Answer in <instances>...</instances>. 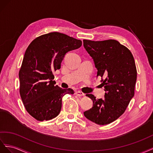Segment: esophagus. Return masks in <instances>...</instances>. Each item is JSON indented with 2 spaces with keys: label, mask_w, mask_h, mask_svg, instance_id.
<instances>
[{
  "label": "esophagus",
  "mask_w": 153,
  "mask_h": 153,
  "mask_svg": "<svg viewBox=\"0 0 153 153\" xmlns=\"http://www.w3.org/2000/svg\"><path fill=\"white\" fill-rule=\"evenodd\" d=\"M76 95H77V96H85V94L82 93V91H76Z\"/></svg>",
  "instance_id": "obj_1"
}]
</instances>
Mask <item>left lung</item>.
Here are the masks:
<instances>
[{"label":"left lung","instance_id":"8db88e82","mask_svg":"<svg viewBox=\"0 0 153 153\" xmlns=\"http://www.w3.org/2000/svg\"><path fill=\"white\" fill-rule=\"evenodd\" d=\"M83 46L94 60L97 77L105 79L101 84L105 91L103 99L86 94L93 106L84 115L97 124H108L123 114L134 97L137 76L134 59L128 48L115 40H83Z\"/></svg>","mask_w":153,"mask_h":153}]
</instances>
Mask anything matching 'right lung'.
I'll return each instance as SVG.
<instances>
[{
    "label": "right lung",
    "instance_id": "obj_1",
    "mask_svg": "<svg viewBox=\"0 0 153 153\" xmlns=\"http://www.w3.org/2000/svg\"><path fill=\"white\" fill-rule=\"evenodd\" d=\"M82 45L79 40L52 32L36 38L26 49L19 71L20 94L26 110L37 120L57 117L62 97L74 94L71 88L63 89L53 81V72L61 68L65 54Z\"/></svg>",
    "mask_w": 153,
    "mask_h": 153
}]
</instances>
